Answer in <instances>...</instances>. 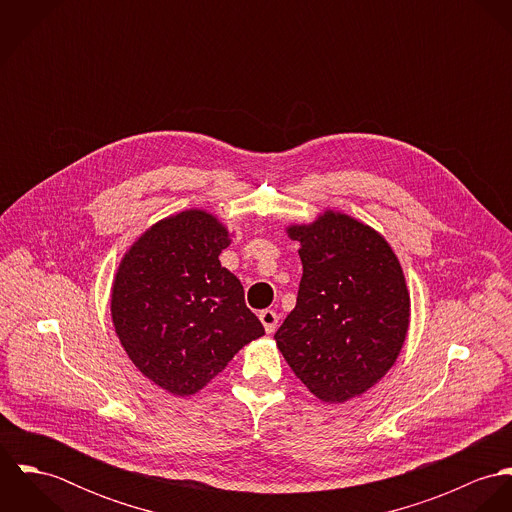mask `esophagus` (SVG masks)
Listing matches in <instances>:
<instances>
[{
	"label": "esophagus",
	"mask_w": 512,
	"mask_h": 512,
	"mask_svg": "<svg viewBox=\"0 0 512 512\" xmlns=\"http://www.w3.org/2000/svg\"><path fill=\"white\" fill-rule=\"evenodd\" d=\"M258 317H260L266 333H274L278 329V313L274 309H264V311H260Z\"/></svg>",
	"instance_id": "34e87169"
}]
</instances>
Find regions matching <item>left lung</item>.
I'll use <instances>...</instances> for the list:
<instances>
[{
  "instance_id": "obj_1",
  "label": "left lung",
  "mask_w": 512,
  "mask_h": 512,
  "mask_svg": "<svg viewBox=\"0 0 512 512\" xmlns=\"http://www.w3.org/2000/svg\"><path fill=\"white\" fill-rule=\"evenodd\" d=\"M301 244L297 301L274 339L319 400L361 396L396 363L410 323V293L396 254L370 226L325 211L288 226Z\"/></svg>"
}]
</instances>
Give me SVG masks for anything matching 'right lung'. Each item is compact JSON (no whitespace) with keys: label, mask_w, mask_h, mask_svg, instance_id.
<instances>
[{"label":"right lung","mask_w":512,"mask_h":512,"mask_svg":"<svg viewBox=\"0 0 512 512\" xmlns=\"http://www.w3.org/2000/svg\"><path fill=\"white\" fill-rule=\"evenodd\" d=\"M228 244L217 217L191 209L147 228L116 272V335L140 372L175 396L199 392L264 335L240 280L220 266Z\"/></svg>","instance_id":"obj_1"}]
</instances>
